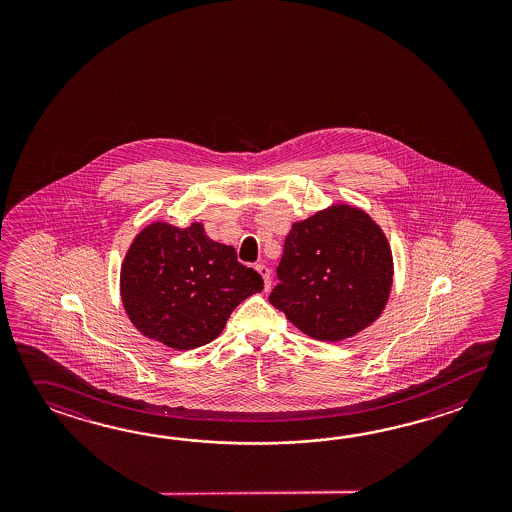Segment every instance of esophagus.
Segmentation results:
<instances>
[{
  "mask_svg": "<svg viewBox=\"0 0 512 512\" xmlns=\"http://www.w3.org/2000/svg\"><path fill=\"white\" fill-rule=\"evenodd\" d=\"M256 271L260 272L263 282H265V289H271V269L265 263H258Z\"/></svg>",
  "mask_w": 512,
  "mask_h": 512,
  "instance_id": "esophagus-1",
  "label": "esophagus"
}]
</instances>
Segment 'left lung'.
<instances>
[{
  "label": "left lung",
  "mask_w": 512,
  "mask_h": 512,
  "mask_svg": "<svg viewBox=\"0 0 512 512\" xmlns=\"http://www.w3.org/2000/svg\"><path fill=\"white\" fill-rule=\"evenodd\" d=\"M269 302L305 335L338 342L375 322L388 302L392 251L360 208L333 205L294 223Z\"/></svg>",
  "instance_id": "8db88e82"
}]
</instances>
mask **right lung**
<instances>
[{"label":"right lung","instance_id":"1","mask_svg":"<svg viewBox=\"0 0 512 512\" xmlns=\"http://www.w3.org/2000/svg\"><path fill=\"white\" fill-rule=\"evenodd\" d=\"M261 289L260 274L238 261L234 247L210 240L201 223H152L131 243L120 272L133 326L174 349L212 342L230 313Z\"/></svg>","mask_w":512,"mask_h":512}]
</instances>
